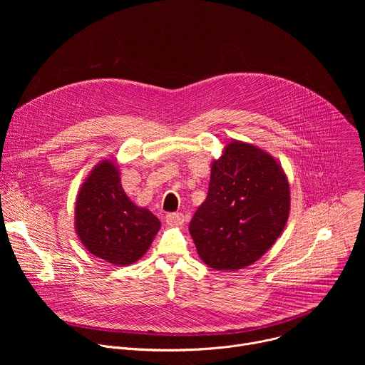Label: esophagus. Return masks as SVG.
Returning a JSON list of instances; mask_svg holds the SVG:
<instances>
[{
	"instance_id": "1",
	"label": "esophagus",
	"mask_w": 365,
	"mask_h": 365,
	"mask_svg": "<svg viewBox=\"0 0 365 365\" xmlns=\"http://www.w3.org/2000/svg\"><path fill=\"white\" fill-rule=\"evenodd\" d=\"M183 221H185V215L180 212H170L166 215V222L169 225H178V224H182Z\"/></svg>"
}]
</instances>
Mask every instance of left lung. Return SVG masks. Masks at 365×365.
Segmentation results:
<instances>
[{"label":"left lung","mask_w":365,"mask_h":365,"mask_svg":"<svg viewBox=\"0 0 365 365\" xmlns=\"http://www.w3.org/2000/svg\"><path fill=\"white\" fill-rule=\"evenodd\" d=\"M289 211V182L279 163L263 150L232 141L212 163L207 196L189 231L205 264L240 270L276 242Z\"/></svg>","instance_id":"8db88e82"}]
</instances>
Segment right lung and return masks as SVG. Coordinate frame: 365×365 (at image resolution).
Returning <instances> with one entry per match:
<instances>
[{"mask_svg":"<svg viewBox=\"0 0 365 365\" xmlns=\"http://www.w3.org/2000/svg\"><path fill=\"white\" fill-rule=\"evenodd\" d=\"M75 227L85 248L117 266L135 263L148 250L160 221L125 195L113 162L99 163L82 185Z\"/></svg>","mask_w":365,"mask_h":365,"instance_id":"add662e5","label":"right lung"}]
</instances>
